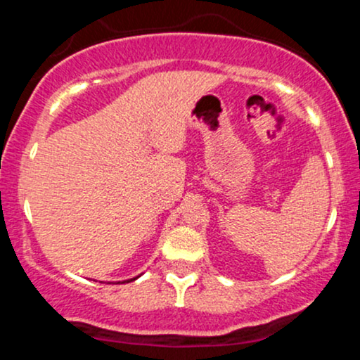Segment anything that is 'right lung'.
<instances>
[{
    "instance_id": "right-lung-1",
    "label": "right lung",
    "mask_w": 360,
    "mask_h": 360,
    "mask_svg": "<svg viewBox=\"0 0 360 360\" xmlns=\"http://www.w3.org/2000/svg\"><path fill=\"white\" fill-rule=\"evenodd\" d=\"M137 278H139V276H137ZM137 278H131V279H127V281H123L122 284H125V283H130V281H135V279H137Z\"/></svg>"
}]
</instances>
